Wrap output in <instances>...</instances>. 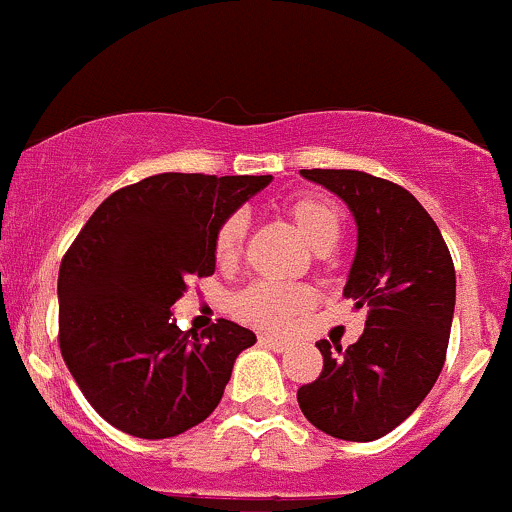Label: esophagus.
Wrapping results in <instances>:
<instances>
[{"instance_id":"esophagus-1","label":"esophagus","mask_w":512,"mask_h":512,"mask_svg":"<svg viewBox=\"0 0 512 512\" xmlns=\"http://www.w3.org/2000/svg\"><path fill=\"white\" fill-rule=\"evenodd\" d=\"M258 342H261L263 346H268V349H273V351H285L290 346L288 339L273 337V334H261V337H258Z\"/></svg>"}]
</instances>
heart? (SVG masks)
Wrapping results in <instances>:
<instances>
[{
    "mask_svg": "<svg viewBox=\"0 0 512 512\" xmlns=\"http://www.w3.org/2000/svg\"><path fill=\"white\" fill-rule=\"evenodd\" d=\"M288 214L295 222L298 232L312 249L324 241H337L342 232V217L334 202L320 195H298L288 202ZM246 234V217L241 212L229 214L219 224L214 234V256L219 263H232L239 256ZM310 302L307 290L295 285L280 283H256L236 295L234 310L246 322L261 324V327H283L302 312Z\"/></svg>",
    "mask_w": 512,
    "mask_h": 512,
    "instance_id": "b5f03b06",
    "label": "heart"
}]
</instances>
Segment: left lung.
Wrapping results in <instances>:
<instances>
[{
    "mask_svg": "<svg viewBox=\"0 0 512 512\" xmlns=\"http://www.w3.org/2000/svg\"><path fill=\"white\" fill-rule=\"evenodd\" d=\"M349 207L356 254L344 295L366 307L359 342L332 354L298 390L302 415L329 437L373 442L408 420L444 366L456 276L447 244L425 207L400 185L361 170H300Z\"/></svg>",
    "mask_w": 512,
    "mask_h": 512,
    "instance_id": "1",
    "label": "left lung"
}]
</instances>
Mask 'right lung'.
<instances>
[{
    "label": "right lung",
    "mask_w": 512,
    "mask_h": 512,
    "mask_svg": "<svg viewBox=\"0 0 512 512\" xmlns=\"http://www.w3.org/2000/svg\"><path fill=\"white\" fill-rule=\"evenodd\" d=\"M273 175L158 173L107 197L60 263V354L85 398L131 437L166 439L212 415L251 329L175 327L190 278L212 276L219 224Z\"/></svg>",
    "instance_id": "add662e5"
}]
</instances>
